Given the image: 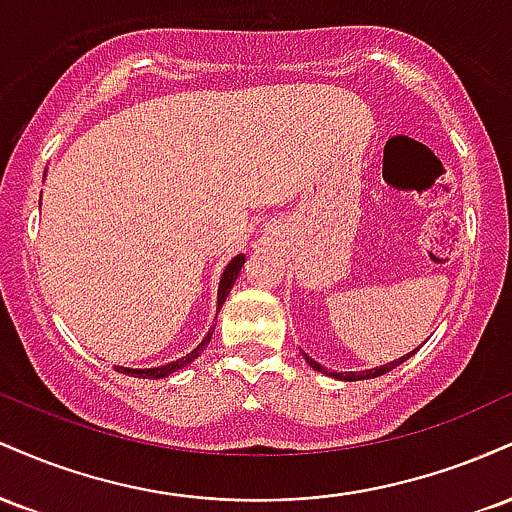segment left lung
<instances>
[{
  "label": "left lung",
  "instance_id": "obj_1",
  "mask_svg": "<svg viewBox=\"0 0 512 512\" xmlns=\"http://www.w3.org/2000/svg\"><path fill=\"white\" fill-rule=\"evenodd\" d=\"M411 354H416V349L411 351ZM411 354L402 356V358H397V361H392V363H385V366H380V368L361 370V373H334V370H327V368H322L320 363L313 361V358H310L308 354H305V361H308V363H310V368H315L317 373L332 375V378H337V380H346V383H349V380H368V378H378V375H385V373H390V370H392V368H397L399 363H404V361H407V358H409Z\"/></svg>",
  "mask_w": 512,
  "mask_h": 512
}]
</instances>
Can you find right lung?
<instances>
[{
  "label": "right lung",
  "mask_w": 512,
  "mask_h": 512,
  "mask_svg": "<svg viewBox=\"0 0 512 512\" xmlns=\"http://www.w3.org/2000/svg\"><path fill=\"white\" fill-rule=\"evenodd\" d=\"M243 264H245V255H236L231 262L226 264V269H223L221 284H219V308L223 305V301H226V298H228V293H231L233 284H236V279H238V274H240V267H243ZM211 334H214V327H211L207 337L202 339V344H197V349H192L190 354L178 358V361L166 363V366H158V368H122V366H115V370H120V373H125V375H134V378H156V380L158 378H168L170 373H175V370L185 368L187 363L195 361V358L202 354L204 349H207V344L211 342Z\"/></svg>",
  "instance_id": "1"
}]
</instances>
